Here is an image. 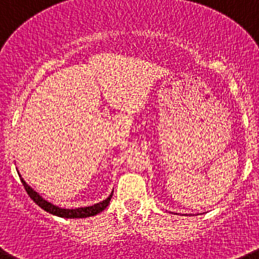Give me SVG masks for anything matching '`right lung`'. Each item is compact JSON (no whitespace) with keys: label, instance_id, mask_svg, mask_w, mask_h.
Returning a JSON list of instances; mask_svg holds the SVG:
<instances>
[{"label":"right lung","instance_id":"right-lung-1","mask_svg":"<svg viewBox=\"0 0 259 259\" xmlns=\"http://www.w3.org/2000/svg\"><path fill=\"white\" fill-rule=\"evenodd\" d=\"M20 180H21V182H22V185H24L25 190H26L27 195L31 197V200L35 202V204L39 205L42 210H45V211L49 212V214H53V215H55V217H59V218H66V219H79V218L95 217V215H97L99 212L104 211V210L109 206L110 200H111V197H112V193H111V195H110L106 200L99 202V204L92 205V206L78 207V209H62V207L57 206V205H53L52 202H49V201H47L45 199H42V197L40 196L36 191L32 190V188L30 187L26 182H25L24 178H22L21 176H20Z\"/></svg>","mask_w":259,"mask_h":259}]
</instances>
